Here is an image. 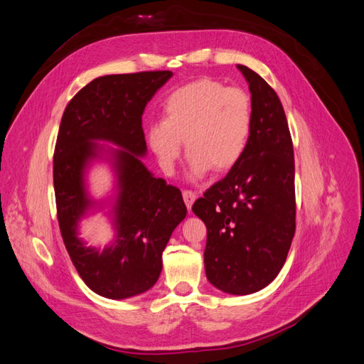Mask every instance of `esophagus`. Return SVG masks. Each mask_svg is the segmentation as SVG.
<instances>
[{
    "label": "esophagus",
    "mask_w": 364,
    "mask_h": 364,
    "mask_svg": "<svg viewBox=\"0 0 364 364\" xmlns=\"http://www.w3.org/2000/svg\"><path fill=\"white\" fill-rule=\"evenodd\" d=\"M182 196H183V202H185L186 208H188V211H190L193 203H194V200H196V193H194V191H190V190H185V191L182 193Z\"/></svg>",
    "instance_id": "esophagus-1"
}]
</instances>
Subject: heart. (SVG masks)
Returning a JSON list of instances; mask_svg holds the SVG:
<instances>
[{"mask_svg": "<svg viewBox=\"0 0 364 364\" xmlns=\"http://www.w3.org/2000/svg\"><path fill=\"white\" fill-rule=\"evenodd\" d=\"M252 126L250 97L243 90L202 79L167 97L162 119L150 124L147 139L167 173L181 158L185 139L191 151L190 173L200 179L213 167L223 171L238 164L249 146Z\"/></svg>", "mask_w": 364, "mask_h": 364, "instance_id": "obj_1", "label": "heart"}]
</instances>
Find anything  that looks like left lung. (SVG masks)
Instances as JSON below:
<instances>
[{"mask_svg":"<svg viewBox=\"0 0 364 364\" xmlns=\"http://www.w3.org/2000/svg\"><path fill=\"white\" fill-rule=\"evenodd\" d=\"M249 83L253 126L243 158L193 205L206 226L205 272L229 294L259 291L278 277L296 229L294 153L279 97L255 71Z\"/></svg>","mask_w":364,"mask_h":364,"instance_id":"1","label":"left lung"}]
</instances>
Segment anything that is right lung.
<instances>
[{"label": "right lung", "instance_id": "right-lung-1", "mask_svg": "<svg viewBox=\"0 0 364 364\" xmlns=\"http://www.w3.org/2000/svg\"><path fill=\"white\" fill-rule=\"evenodd\" d=\"M171 75L98 77L73 97L62 115L53 161L60 234L80 278L107 299H127L156 284L162 252L186 215L181 190L155 178L141 161L147 155L142 114ZM98 159L109 161L116 176L114 194L106 201H94L87 191V170ZM106 204L112 205L116 238L102 251L85 246L78 223Z\"/></svg>", "mask_w": 364, "mask_h": 364}]
</instances>
